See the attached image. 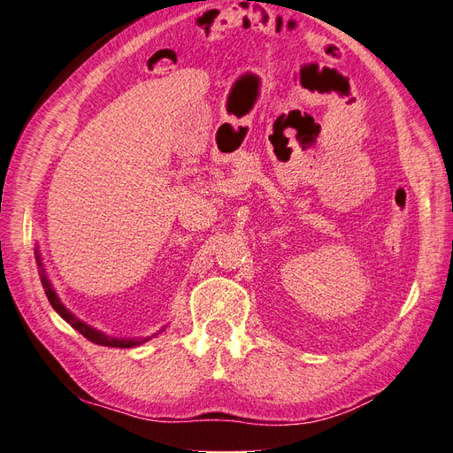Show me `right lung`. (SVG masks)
I'll return each instance as SVG.
<instances>
[{
  "label": "right lung",
  "instance_id": "add662e5",
  "mask_svg": "<svg viewBox=\"0 0 453 453\" xmlns=\"http://www.w3.org/2000/svg\"><path fill=\"white\" fill-rule=\"evenodd\" d=\"M36 263H38V266H41V282H42V288H44V292H46V297H48V302H50V305L54 307V310L60 313L64 319L70 323L75 331H80L85 339L88 341H91V342H95V344H101V346H112V349H130V346H136V344H140V342H143V341H148V339H143V341H122V339H112V336H107V334H103V333H99V331H95V329H91L89 325H85V323H81L78 317H73L70 311L65 310V307L62 305V302L58 300V296H56V292L52 290V286H50V282H48V278H46V274H44V271H42V263H41V255L36 253Z\"/></svg>",
  "mask_w": 453,
  "mask_h": 453
}]
</instances>
